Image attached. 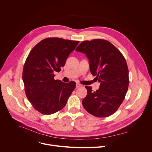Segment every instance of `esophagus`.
<instances>
[{
  "mask_svg": "<svg viewBox=\"0 0 152 152\" xmlns=\"http://www.w3.org/2000/svg\"><path fill=\"white\" fill-rule=\"evenodd\" d=\"M81 86H82L81 84H79V83H77V84H76V89H77V88H79V87H81Z\"/></svg>",
  "mask_w": 152,
  "mask_h": 152,
  "instance_id": "obj_1",
  "label": "esophagus"
}]
</instances>
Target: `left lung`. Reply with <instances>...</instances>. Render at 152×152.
Listing matches in <instances>:
<instances>
[{
	"label": "left lung",
	"mask_w": 152,
	"mask_h": 152,
	"mask_svg": "<svg viewBox=\"0 0 152 152\" xmlns=\"http://www.w3.org/2000/svg\"><path fill=\"white\" fill-rule=\"evenodd\" d=\"M89 60L91 74L100 83L95 91L86 86V97L82 103L90 114L99 118L115 113L123 102L129 86V71L124 56L106 40L82 42L76 49Z\"/></svg>",
	"instance_id": "obj_1"
}]
</instances>
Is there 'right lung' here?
<instances>
[{"instance_id": "right-lung-1", "label": "right lung", "mask_w": 152, "mask_h": 152, "mask_svg": "<svg viewBox=\"0 0 152 152\" xmlns=\"http://www.w3.org/2000/svg\"><path fill=\"white\" fill-rule=\"evenodd\" d=\"M79 41L58 37L44 39L29 52L24 65L23 81L26 97L33 107L43 115L61 110L76 87V83L55 80L68 56Z\"/></svg>"}]
</instances>
